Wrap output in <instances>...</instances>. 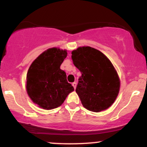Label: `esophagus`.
Returning a JSON list of instances; mask_svg holds the SVG:
<instances>
[{"mask_svg": "<svg viewBox=\"0 0 147 147\" xmlns=\"http://www.w3.org/2000/svg\"><path fill=\"white\" fill-rule=\"evenodd\" d=\"M72 86L74 87V88H76V86H77V83H76V82H73V83L72 84Z\"/></svg>", "mask_w": 147, "mask_h": 147, "instance_id": "obj_1", "label": "esophagus"}]
</instances>
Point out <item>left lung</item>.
I'll list each match as a JSON object with an SVG mask.
<instances>
[{
  "label": "left lung",
  "instance_id": "8db88e82",
  "mask_svg": "<svg viewBox=\"0 0 147 147\" xmlns=\"http://www.w3.org/2000/svg\"><path fill=\"white\" fill-rule=\"evenodd\" d=\"M74 65L82 76L76 92L82 105L92 112L106 110L119 93L120 82L111 61L102 52L91 47H79L72 52Z\"/></svg>",
  "mask_w": 147,
  "mask_h": 147
}]
</instances>
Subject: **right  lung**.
<instances>
[{"instance_id": "obj_1", "label": "right lung", "mask_w": 147, "mask_h": 147, "mask_svg": "<svg viewBox=\"0 0 147 147\" xmlns=\"http://www.w3.org/2000/svg\"><path fill=\"white\" fill-rule=\"evenodd\" d=\"M67 57L65 50L52 48L45 50L32 62L27 74L26 89L34 103L46 110L63 104L74 88L60 65Z\"/></svg>"}]
</instances>
